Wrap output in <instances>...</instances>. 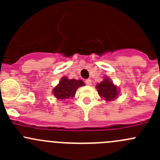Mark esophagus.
<instances>
[{
	"label": "esophagus",
	"instance_id": "esophagus-1",
	"mask_svg": "<svg viewBox=\"0 0 160 160\" xmlns=\"http://www.w3.org/2000/svg\"><path fill=\"white\" fill-rule=\"evenodd\" d=\"M85 83H86V84L88 85V86H90V85L92 84V81L90 79H87V80H85Z\"/></svg>",
	"mask_w": 160,
	"mask_h": 160
}]
</instances>
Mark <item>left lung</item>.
<instances>
[{
  "mask_svg": "<svg viewBox=\"0 0 160 160\" xmlns=\"http://www.w3.org/2000/svg\"><path fill=\"white\" fill-rule=\"evenodd\" d=\"M96 88L98 89V92L100 96L104 98L107 101H110L115 99L118 94L117 87L114 86L112 82H111L108 80V77H106L100 83H98Z\"/></svg>",
  "mask_w": 160,
  "mask_h": 160,
  "instance_id": "1",
  "label": "left lung"
}]
</instances>
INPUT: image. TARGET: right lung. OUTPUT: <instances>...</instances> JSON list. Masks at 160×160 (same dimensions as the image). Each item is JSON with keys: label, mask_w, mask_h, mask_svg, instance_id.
<instances>
[{"label": "right lung", "mask_w": 160, "mask_h": 160, "mask_svg": "<svg viewBox=\"0 0 160 160\" xmlns=\"http://www.w3.org/2000/svg\"><path fill=\"white\" fill-rule=\"evenodd\" d=\"M84 86V83L80 80L72 79L69 80L67 77H62L59 85L53 89V93L58 99H67L69 98H73L77 88Z\"/></svg>", "instance_id": "right-lung-1"}]
</instances>
